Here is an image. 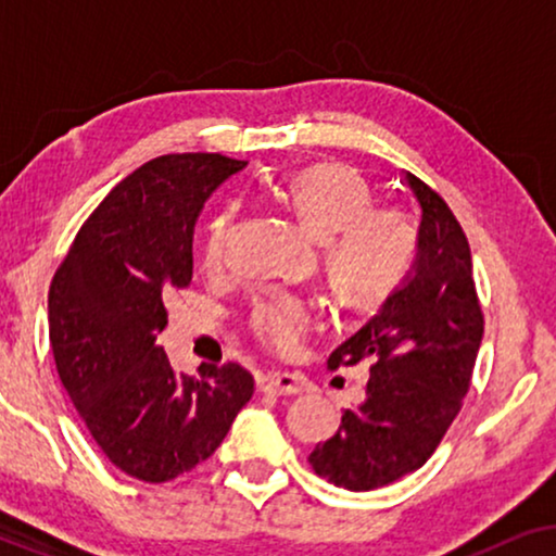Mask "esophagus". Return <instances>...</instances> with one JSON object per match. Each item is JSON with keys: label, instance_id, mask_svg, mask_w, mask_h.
I'll return each instance as SVG.
<instances>
[{"label": "esophagus", "instance_id": "esophagus-1", "mask_svg": "<svg viewBox=\"0 0 556 556\" xmlns=\"http://www.w3.org/2000/svg\"><path fill=\"white\" fill-rule=\"evenodd\" d=\"M261 390L265 394H301L308 390L306 377L301 375H288V371H276V375H268L263 379Z\"/></svg>", "mask_w": 556, "mask_h": 556}]
</instances>
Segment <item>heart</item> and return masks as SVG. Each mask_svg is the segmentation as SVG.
Segmentation results:
<instances>
[{"instance_id":"obj_1","label":"heart","mask_w":556,"mask_h":556,"mask_svg":"<svg viewBox=\"0 0 556 556\" xmlns=\"http://www.w3.org/2000/svg\"><path fill=\"white\" fill-rule=\"evenodd\" d=\"M276 197L301 225L324 240V263L331 283L352 301H377L405 278L415 257L417 235L400 210H371V192L344 164H314L278 181ZM232 215L212 217L202 257L217 268L225 257ZM316 321L311 301L295 293H273L255 303L250 326L273 352L288 354Z\"/></svg>"}]
</instances>
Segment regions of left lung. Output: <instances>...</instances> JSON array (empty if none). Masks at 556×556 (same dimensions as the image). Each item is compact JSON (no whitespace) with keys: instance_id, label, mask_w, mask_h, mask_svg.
<instances>
[{"instance_id":"obj_1","label":"left lung","mask_w":556,"mask_h":556,"mask_svg":"<svg viewBox=\"0 0 556 556\" xmlns=\"http://www.w3.org/2000/svg\"><path fill=\"white\" fill-rule=\"evenodd\" d=\"M420 204L415 257L375 316L333 349L329 364L371 359L367 400L341 415L308 463L346 491H375L430 458L460 409L483 339L466 235L451 207L413 174Z\"/></svg>"}]
</instances>
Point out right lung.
Instances as JSON below:
<instances>
[{
    "label": "right lung",
    "instance_id": "1",
    "mask_svg": "<svg viewBox=\"0 0 556 556\" xmlns=\"http://www.w3.org/2000/svg\"><path fill=\"white\" fill-rule=\"evenodd\" d=\"M248 162L219 154L151 159L80 227L48 295L60 382L113 466L166 483L217 451L253 377L238 364L177 375L156 346L164 299L192 280L204 202Z\"/></svg>",
    "mask_w": 556,
    "mask_h": 556
}]
</instances>
